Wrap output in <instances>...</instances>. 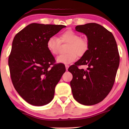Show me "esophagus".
<instances>
[{"instance_id":"esophagus-1","label":"esophagus","mask_w":129,"mask_h":129,"mask_svg":"<svg viewBox=\"0 0 129 129\" xmlns=\"http://www.w3.org/2000/svg\"><path fill=\"white\" fill-rule=\"evenodd\" d=\"M65 67H66V70H68L69 67V66L68 64H66V65H65Z\"/></svg>"}]
</instances>
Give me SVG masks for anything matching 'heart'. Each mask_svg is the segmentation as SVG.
<instances>
[{"label":"heart","mask_w":129,"mask_h":129,"mask_svg":"<svg viewBox=\"0 0 129 129\" xmlns=\"http://www.w3.org/2000/svg\"><path fill=\"white\" fill-rule=\"evenodd\" d=\"M60 44H68L66 48L68 53L58 56L56 60L58 63H68L76 60L77 57H82L89 49V42L86 39L80 38L78 33L68 29L61 33L59 38L52 36L47 40L46 47L52 54H59Z\"/></svg>","instance_id":"heart-1"}]
</instances>
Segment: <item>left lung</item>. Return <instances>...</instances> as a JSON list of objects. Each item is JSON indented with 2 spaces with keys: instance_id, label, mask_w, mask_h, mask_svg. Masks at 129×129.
<instances>
[{
  "instance_id": "left-lung-1",
  "label": "left lung",
  "mask_w": 129,
  "mask_h": 129,
  "mask_svg": "<svg viewBox=\"0 0 129 129\" xmlns=\"http://www.w3.org/2000/svg\"><path fill=\"white\" fill-rule=\"evenodd\" d=\"M75 29L87 36L89 49L68 69L73 75L72 94L80 104L94 105L108 95L115 82L120 62L117 43L112 33L98 23L78 25ZM81 65L87 69L79 70Z\"/></svg>"
}]
</instances>
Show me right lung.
<instances>
[{"label": "right lung", "instance_id": "right-lung-1", "mask_svg": "<svg viewBox=\"0 0 129 129\" xmlns=\"http://www.w3.org/2000/svg\"><path fill=\"white\" fill-rule=\"evenodd\" d=\"M65 27L33 23L13 39L8 59L11 80L19 94L30 105L39 106L52 101L66 71L46 47L47 39Z\"/></svg>", "mask_w": 129, "mask_h": 129}]
</instances>
